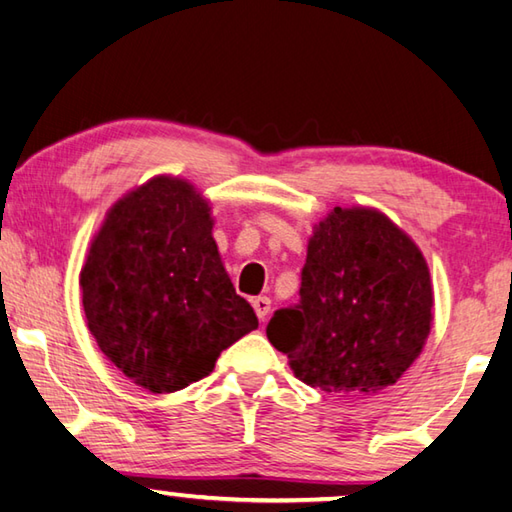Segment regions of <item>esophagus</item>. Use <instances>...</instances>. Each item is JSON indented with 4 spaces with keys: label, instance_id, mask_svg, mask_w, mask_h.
<instances>
[{
    "label": "esophagus",
    "instance_id": "esophagus-1",
    "mask_svg": "<svg viewBox=\"0 0 512 512\" xmlns=\"http://www.w3.org/2000/svg\"><path fill=\"white\" fill-rule=\"evenodd\" d=\"M253 309L257 313V318L264 322L266 315L271 313V300H268L266 295H259V297H255V300H253Z\"/></svg>",
    "mask_w": 512,
    "mask_h": 512
}]
</instances>
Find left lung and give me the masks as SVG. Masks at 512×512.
<instances>
[{
    "label": "left lung",
    "instance_id": "left-lung-1",
    "mask_svg": "<svg viewBox=\"0 0 512 512\" xmlns=\"http://www.w3.org/2000/svg\"><path fill=\"white\" fill-rule=\"evenodd\" d=\"M425 257L376 208H333L306 246L300 302L268 322L295 378L333 396L378 394L421 356L434 318Z\"/></svg>",
    "mask_w": 512,
    "mask_h": 512
}]
</instances>
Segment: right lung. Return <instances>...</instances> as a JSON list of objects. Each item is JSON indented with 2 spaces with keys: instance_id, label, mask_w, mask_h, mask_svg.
<instances>
[{
  "instance_id": "obj_1",
  "label": "right lung",
  "mask_w": 512,
  "mask_h": 512,
  "mask_svg": "<svg viewBox=\"0 0 512 512\" xmlns=\"http://www.w3.org/2000/svg\"><path fill=\"white\" fill-rule=\"evenodd\" d=\"M210 201L159 174L109 208L80 271L98 349L152 394H172L215 369L219 353L257 329L212 237Z\"/></svg>"
}]
</instances>
